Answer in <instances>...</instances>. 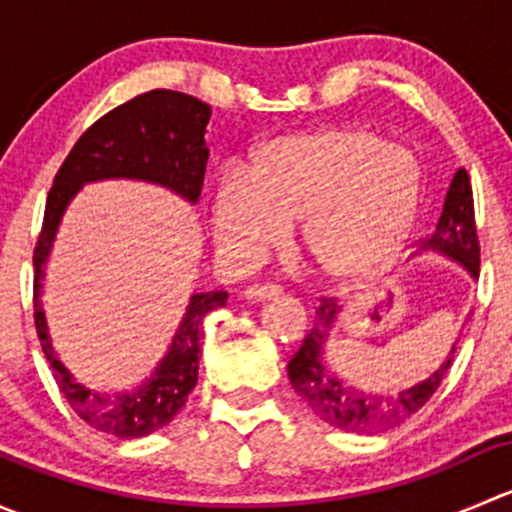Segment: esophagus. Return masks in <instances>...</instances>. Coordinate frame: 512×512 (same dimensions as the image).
I'll return each instance as SVG.
<instances>
[{
  "label": "esophagus",
  "instance_id": "34e87169",
  "mask_svg": "<svg viewBox=\"0 0 512 512\" xmlns=\"http://www.w3.org/2000/svg\"><path fill=\"white\" fill-rule=\"evenodd\" d=\"M280 292V285H250L245 287L242 297H245L247 302H265V299H275Z\"/></svg>",
  "mask_w": 512,
  "mask_h": 512
}]
</instances>
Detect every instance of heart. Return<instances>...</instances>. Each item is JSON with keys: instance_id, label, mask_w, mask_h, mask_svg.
I'll list each match as a JSON object with an SVG mask.
<instances>
[{"instance_id": "1", "label": "heart", "mask_w": 512, "mask_h": 512, "mask_svg": "<svg viewBox=\"0 0 512 512\" xmlns=\"http://www.w3.org/2000/svg\"><path fill=\"white\" fill-rule=\"evenodd\" d=\"M421 163L369 128H327L277 138L245 175L227 173L210 200L218 250L250 265L299 220L319 270L352 280L396 255L421 203Z\"/></svg>"}]
</instances>
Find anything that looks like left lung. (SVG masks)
I'll return each instance as SVG.
<instances>
[{"instance_id":"obj_1","label":"left lung","mask_w":512,"mask_h":512,"mask_svg":"<svg viewBox=\"0 0 512 512\" xmlns=\"http://www.w3.org/2000/svg\"><path fill=\"white\" fill-rule=\"evenodd\" d=\"M423 247H431V250L453 257L473 277H478L480 242L476 230V210H473L471 178H468L466 168L453 175L446 203H443L441 220H438L436 232L426 237ZM334 317H337V304L329 297H322L312 329H309L302 347L297 349V354L287 364L292 389L307 401L309 409L329 426L356 433L386 431V428L399 426L401 421L421 411L433 396V391L441 386L443 376L451 369L456 344H453L451 356L443 361L441 369L428 376L426 381H421V384L411 386L401 394H364V391L352 389L347 381L337 379L322 364L324 344H327V334L334 327Z\"/></svg>"}]
</instances>
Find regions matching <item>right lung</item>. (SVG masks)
Instances as JSON below:
<instances>
[{"instance_id":"obj_1","label":"right lung","mask_w":512,"mask_h":512,"mask_svg":"<svg viewBox=\"0 0 512 512\" xmlns=\"http://www.w3.org/2000/svg\"><path fill=\"white\" fill-rule=\"evenodd\" d=\"M208 121V103L180 91L153 89L131 98L86 128L84 136L74 143L69 156L61 163L46 198L44 223L34 245L36 334L61 394L66 396L76 416L84 418L96 431L118 438H141L173 421L198 384V354L205 314L225 307L227 292H203L190 297L178 334L148 384L116 396L96 394L76 384L64 369L51 347L44 312H41V277L56 227L76 190L91 180H151L195 203L208 163V148H205Z\"/></svg>"}]
</instances>
